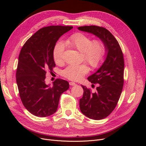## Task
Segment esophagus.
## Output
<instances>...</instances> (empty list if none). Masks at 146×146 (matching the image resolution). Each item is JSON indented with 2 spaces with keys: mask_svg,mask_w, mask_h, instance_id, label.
I'll use <instances>...</instances> for the list:
<instances>
[{
  "mask_svg": "<svg viewBox=\"0 0 146 146\" xmlns=\"http://www.w3.org/2000/svg\"><path fill=\"white\" fill-rule=\"evenodd\" d=\"M69 85L70 86H75V85H76V83H74V82H69Z\"/></svg>",
  "mask_w": 146,
  "mask_h": 146,
  "instance_id": "1",
  "label": "esophagus"
}]
</instances>
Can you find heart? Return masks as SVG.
<instances>
[{
	"label": "heart",
	"instance_id": "b5f03b06",
	"mask_svg": "<svg viewBox=\"0 0 146 146\" xmlns=\"http://www.w3.org/2000/svg\"><path fill=\"white\" fill-rule=\"evenodd\" d=\"M66 46L80 52L85 59L92 68H96L101 64L105 54L104 42L99 39L92 41L90 37L82 33L70 35L64 41ZM64 46L62 42L56 44L53 50V57L56 63L63 61ZM88 72L85 63L78 65H70L63 71V75L69 80H79Z\"/></svg>",
	"mask_w": 146,
	"mask_h": 146
}]
</instances>
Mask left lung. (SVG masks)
<instances>
[{"label": "left lung", "mask_w": 146, "mask_h": 146, "mask_svg": "<svg viewBox=\"0 0 146 146\" xmlns=\"http://www.w3.org/2000/svg\"><path fill=\"white\" fill-rule=\"evenodd\" d=\"M78 29L98 37L105 47L104 62L88 77L92 83L99 84L97 91L92 92L82 85L84 92L80 99V111L84 115L100 120L113 111L120 98L123 85V56L116 39L107 29L95 25L82 26Z\"/></svg>", "instance_id": "1"}]
</instances>
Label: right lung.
<instances>
[{"label":"right lung","mask_w":146,"mask_h":146,"mask_svg":"<svg viewBox=\"0 0 146 146\" xmlns=\"http://www.w3.org/2000/svg\"><path fill=\"white\" fill-rule=\"evenodd\" d=\"M72 26L52 25L35 33L24 44L19 56L16 82L25 108L38 117L49 116L58 108L61 94L69 89L68 82L58 78L53 86L46 84L47 71L55 66L53 50L56 41Z\"/></svg>","instance_id":"obj_1"}]
</instances>
